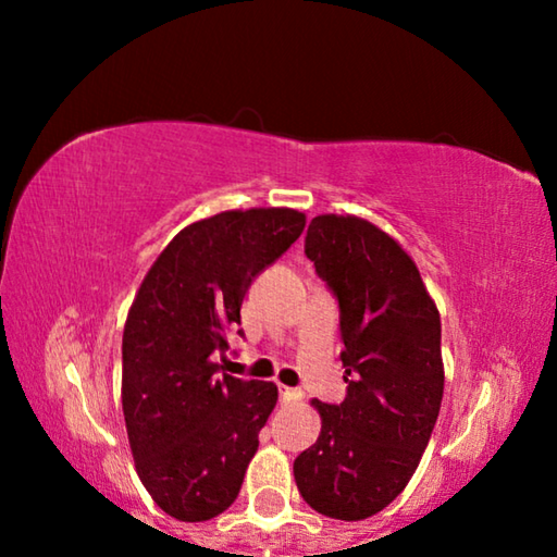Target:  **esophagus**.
Masks as SVG:
<instances>
[{"mask_svg": "<svg viewBox=\"0 0 557 557\" xmlns=\"http://www.w3.org/2000/svg\"><path fill=\"white\" fill-rule=\"evenodd\" d=\"M280 400L289 405V403H299L301 400V391L297 388H287V385H280Z\"/></svg>", "mask_w": 557, "mask_h": 557, "instance_id": "1", "label": "esophagus"}]
</instances>
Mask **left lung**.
I'll return each instance as SVG.
<instances>
[{
	"instance_id": "left-lung-1",
	"label": "left lung",
	"mask_w": 557,
	"mask_h": 557,
	"mask_svg": "<svg viewBox=\"0 0 557 557\" xmlns=\"http://www.w3.org/2000/svg\"><path fill=\"white\" fill-rule=\"evenodd\" d=\"M305 252L342 309L348 388L342 405L312 400L322 432L295 459V482L314 511L363 521L408 486L437 422L440 312L412 258L371 221L317 215Z\"/></svg>"
}]
</instances>
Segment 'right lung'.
Listing matches in <instances>:
<instances>
[{
	"label": "right lung",
	"instance_id": "add662e5",
	"mask_svg": "<svg viewBox=\"0 0 557 557\" xmlns=\"http://www.w3.org/2000/svg\"><path fill=\"white\" fill-rule=\"evenodd\" d=\"M295 209L223 211L188 223L159 252L122 334V412L135 469L176 521L228 508L258 451L277 385L219 375L252 277L301 231Z\"/></svg>",
	"mask_w": 557,
	"mask_h": 557
}]
</instances>
